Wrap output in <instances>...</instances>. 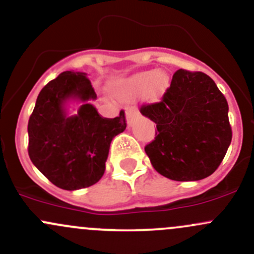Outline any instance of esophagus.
<instances>
[{"label":"esophagus","instance_id":"1","mask_svg":"<svg viewBox=\"0 0 254 254\" xmlns=\"http://www.w3.org/2000/svg\"><path fill=\"white\" fill-rule=\"evenodd\" d=\"M125 116H127V123H131L132 120L135 119V117L137 116V109L134 108V107H129V108L127 109V114H125Z\"/></svg>","mask_w":254,"mask_h":254}]
</instances>
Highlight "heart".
<instances>
[{
	"label": "heart",
	"instance_id": "1",
	"mask_svg": "<svg viewBox=\"0 0 254 254\" xmlns=\"http://www.w3.org/2000/svg\"><path fill=\"white\" fill-rule=\"evenodd\" d=\"M169 78L163 71H142L132 75L122 84V91L125 95H136L147 89V96L151 100H157L167 89Z\"/></svg>",
	"mask_w": 254,
	"mask_h": 254
}]
</instances>
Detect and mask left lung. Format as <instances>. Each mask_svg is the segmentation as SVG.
Returning <instances> with one entry per match:
<instances>
[{
	"label": "left lung",
	"mask_w": 254,
	"mask_h": 254,
	"mask_svg": "<svg viewBox=\"0 0 254 254\" xmlns=\"http://www.w3.org/2000/svg\"><path fill=\"white\" fill-rule=\"evenodd\" d=\"M140 112L157 125L145 151L159 174L196 181L218 169L233 131L226 98L207 74L179 69L162 100L142 105Z\"/></svg>",
	"instance_id": "8db88e82"
}]
</instances>
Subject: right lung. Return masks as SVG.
Wrapping results in <instances>:
<instances>
[{
    "label": "right lung",
    "instance_id": "right-lung-1",
    "mask_svg": "<svg viewBox=\"0 0 254 254\" xmlns=\"http://www.w3.org/2000/svg\"><path fill=\"white\" fill-rule=\"evenodd\" d=\"M96 92L86 73L63 71L37 96L28 123V153L47 179L63 190L73 191L97 183L106 169L114 136L127 127L124 111L103 118L89 103ZM68 99L83 102L78 114L66 116Z\"/></svg>",
    "mask_w": 254,
    "mask_h": 254
}]
</instances>
